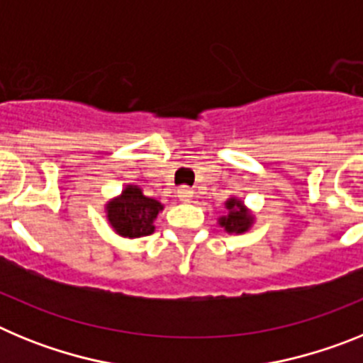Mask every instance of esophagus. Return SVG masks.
I'll list each match as a JSON object with an SVG mask.
<instances>
[{"instance_id":"obj_1","label":"esophagus","mask_w":363,"mask_h":363,"mask_svg":"<svg viewBox=\"0 0 363 363\" xmlns=\"http://www.w3.org/2000/svg\"><path fill=\"white\" fill-rule=\"evenodd\" d=\"M178 198L182 201H191L194 198V191L189 187H179L178 189Z\"/></svg>"}]
</instances>
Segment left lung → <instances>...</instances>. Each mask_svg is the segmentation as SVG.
Returning <instances> with one entry per match:
<instances>
[{
  "mask_svg": "<svg viewBox=\"0 0 363 363\" xmlns=\"http://www.w3.org/2000/svg\"><path fill=\"white\" fill-rule=\"evenodd\" d=\"M227 211L229 213L225 216L220 218V225L227 230V233H245L249 227L252 225V216L249 214V211L243 207V203L236 198H230L225 203Z\"/></svg>",
  "mask_w": 363,
  "mask_h": 363,
  "instance_id": "8db88e82",
  "label": "left lung"
}]
</instances>
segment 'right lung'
I'll return each mask as SVG.
<instances>
[{
	"label": "right lung",
	"instance_id": "obj_1",
	"mask_svg": "<svg viewBox=\"0 0 363 363\" xmlns=\"http://www.w3.org/2000/svg\"><path fill=\"white\" fill-rule=\"evenodd\" d=\"M163 205L143 196L142 189L127 185L121 196L107 203V218L112 229L125 238H142L154 233V220Z\"/></svg>",
	"mask_w": 363,
	"mask_h": 363
}]
</instances>
